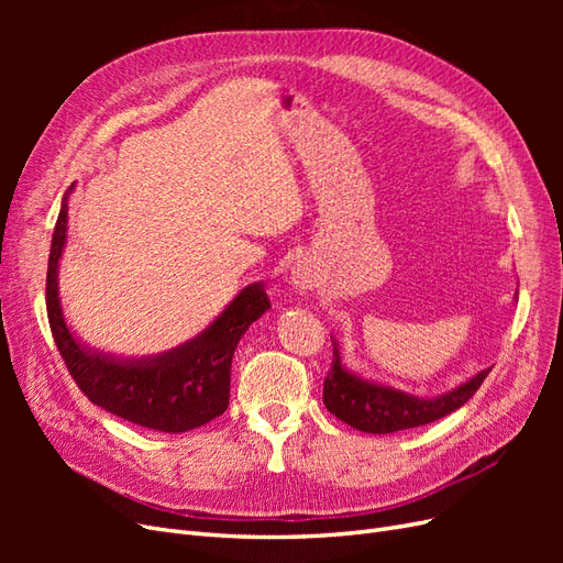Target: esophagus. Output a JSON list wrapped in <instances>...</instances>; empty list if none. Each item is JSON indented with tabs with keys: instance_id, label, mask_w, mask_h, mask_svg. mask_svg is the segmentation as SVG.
<instances>
[{
	"instance_id": "34e87169",
	"label": "esophagus",
	"mask_w": 563,
	"mask_h": 563,
	"mask_svg": "<svg viewBox=\"0 0 563 563\" xmlns=\"http://www.w3.org/2000/svg\"><path fill=\"white\" fill-rule=\"evenodd\" d=\"M291 282H294V286L296 288H300V291H305V288L310 286V279L302 275V272H294V277H291Z\"/></svg>"
}]
</instances>
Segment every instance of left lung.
I'll use <instances>...</instances> for the list:
<instances>
[{
	"instance_id": "left-lung-1",
	"label": "left lung",
	"mask_w": 563,
	"mask_h": 563,
	"mask_svg": "<svg viewBox=\"0 0 563 563\" xmlns=\"http://www.w3.org/2000/svg\"><path fill=\"white\" fill-rule=\"evenodd\" d=\"M517 298V296H515ZM333 343V364L327 380H323V406L338 418L347 422L350 428L368 434H389L399 430L420 428V424L434 422L453 413L455 408L472 399L476 389L482 387L490 368H484L470 380L457 387L441 391L434 397H422L391 387L387 383L368 380L360 373L350 371L340 360V345L331 335Z\"/></svg>"
}]
</instances>
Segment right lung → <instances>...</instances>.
<instances>
[{
    "label": "right lung",
    "mask_w": 563,
    "mask_h": 563,
    "mask_svg": "<svg viewBox=\"0 0 563 563\" xmlns=\"http://www.w3.org/2000/svg\"><path fill=\"white\" fill-rule=\"evenodd\" d=\"M73 190L75 185L63 195L51 236L46 312L58 352L79 389L108 413L157 432L178 434L223 416L230 404L234 350L251 323L269 310L263 282L244 286L207 329L162 354L119 356L84 345L67 327L58 291Z\"/></svg>",
    "instance_id": "right-lung-1"
}]
</instances>
